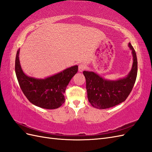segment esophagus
Returning <instances> with one entry per match:
<instances>
[{
  "mask_svg": "<svg viewBox=\"0 0 152 152\" xmlns=\"http://www.w3.org/2000/svg\"><path fill=\"white\" fill-rule=\"evenodd\" d=\"M86 68V66H85L84 64H80L79 66H78V70L80 72H83Z\"/></svg>",
  "mask_w": 152,
  "mask_h": 152,
  "instance_id": "1",
  "label": "esophagus"
}]
</instances>
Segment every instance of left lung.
<instances>
[{"label":"left lung","instance_id":"left-lung-1","mask_svg":"<svg viewBox=\"0 0 152 152\" xmlns=\"http://www.w3.org/2000/svg\"><path fill=\"white\" fill-rule=\"evenodd\" d=\"M128 46L132 51L133 63L126 76L117 80H109L94 72L83 71L88 101L97 109H107L123 102L132 90L137 77V60L131 43Z\"/></svg>","mask_w":152,"mask_h":152}]
</instances>
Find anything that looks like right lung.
Here are the masks:
<instances>
[{"label":"right lung","mask_w":152,"mask_h":152,"mask_svg":"<svg viewBox=\"0 0 152 152\" xmlns=\"http://www.w3.org/2000/svg\"><path fill=\"white\" fill-rule=\"evenodd\" d=\"M20 49L15 60V72L20 86L28 100L34 105L45 109L53 110L65 102L64 94L72 77L77 72L78 66H74L44 79L25 75L19 59Z\"/></svg>","instance_id":"1"}]
</instances>
